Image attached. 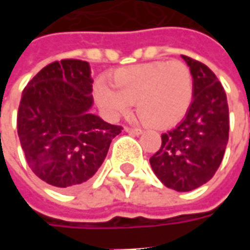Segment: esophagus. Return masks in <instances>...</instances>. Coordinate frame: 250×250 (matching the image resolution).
Here are the masks:
<instances>
[{
    "mask_svg": "<svg viewBox=\"0 0 250 250\" xmlns=\"http://www.w3.org/2000/svg\"><path fill=\"white\" fill-rule=\"evenodd\" d=\"M125 132H130V134H134V135H141L143 131L139 130V128H130V127H125Z\"/></svg>",
    "mask_w": 250,
    "mask_h": 250,
    "instance_id": "1",
    "label": "esophagus"
}]
</instances>
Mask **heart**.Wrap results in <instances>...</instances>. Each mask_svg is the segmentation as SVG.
Listing matches in <instances>:
<instances>
[{"mask_svg": "<svg viewBox=\"0 0 250 250\" xmlns=\"http://www.w3.org/2000/svg\"><path fill=\"white\" fill-rule=\"evenodd\" d=\"M112 88L98 82L93 96L100 108L112 119L130 114L136 102L141 119L154 128L177 125L193 100V76L179 60L151 62L123 66L109 76Z\"/></svg>", "mask_w": 250, "mask_h": 250, "instance_id": "obj_1", "label": "heart"}]
</instances>
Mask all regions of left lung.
Instances as JSON below:
<instances>
[{"mask_svg": "<svg viewBox=\"0 0 250 250\" xmlns=\"http://www.w3.org/2000/svg\"><path fill=\"white\" fill-rule=\"evenodd\" d=\"M193 76V100L182 122L162 134L150 165L168 188L191 191L213 178L229 139V108L224 87L202 62L182 55Z\"/></svg>", "mask_w": 250, "mask_h": 250, "instance_id": "8db88e82", "label": "left lung"}]
</instances>
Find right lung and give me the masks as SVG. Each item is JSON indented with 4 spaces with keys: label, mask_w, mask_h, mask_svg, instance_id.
Returning <instances> with one entry per match:
<instances>
[{
    "label": "right lung",
    "mask_w": 250,
    "mask_h": 250,
    "mask_svg": "<svg viewBox=\"0 0 250 250\" xmlns=\"http://www.w3.org/2000/svg\"><path fill=\"white\" fill-rule=\"evenodd\" d=\"M92 83L87 62L68 59L44 66L21 96L17 132L26 163L62 190L92 178L123 130L91 114Z\"/></svg>",
    "instance_id": "right-lung-1"
}]
</instances>
